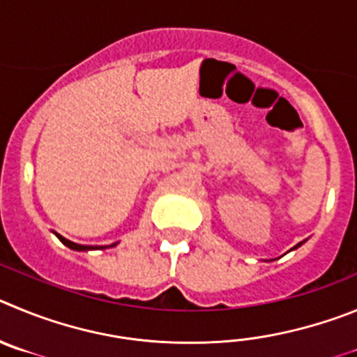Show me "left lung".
Here are the masks:
<instances>
[{
    "mask_svg": "<svg viewBox=\"0 0 357 357\" xmlns=\"http://www.w3.org/2000/svg\"><path fill=\"white\" fill-rule=\"evenodd\" d=\"M298 245H301V243H298ZM298 245H295V247H298Z\"/></svg>",
    "mask_w": 357,
    "mask_h": 357,
    "instance_id": "8db88e82",
    "label": "left lung"
}]
</instances>
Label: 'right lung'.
Masks as SVG:
<instances>
[{
    "instance_id": "1",
    "label": "right lung",
    "mask_w": 357,
    "mask_h": 357,
    "mask_svg": "<svg viewBox=\"0 0 357 357\" xmlns=\"http://www.w3.org/2000/svg\"><path fill=\"white\" fill-rule=\"evenodd\" d=\"M56 236H59V238H60V242H62V243H66V245L69 247V249H73V250H89V249H94V247H89V245H79V243L70 242V240H66V238H63V236H60V234H56ZM114 245H115V243H114Z\"/></svg>"
}]
</instances>
